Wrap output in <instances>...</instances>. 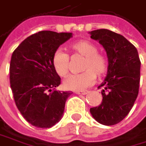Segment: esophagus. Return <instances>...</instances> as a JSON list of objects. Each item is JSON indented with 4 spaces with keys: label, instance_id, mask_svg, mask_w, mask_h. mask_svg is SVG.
<instances>
[{
    "label": "esophagus",
    "instance_id": "obj_1",
    "mask_svg": "<svg viewBox=\"0 0 146 146\" xmlns=\"http://www.w3.org/2000/svg\"><path fill=\"white\" fill-rule=\"evenodd\" d=\"M74 93L77 94H83V95H85V94H88L89 92L88 91H75Z\"/></svg>",
    "mask_w": 146,
    "mask_h": 146
}]
</instances>
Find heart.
<instances>
[{
	"label": "heart",
	"instance_id": "obj_1",
	"mask_svg": "<svg viewBox=\"0 0 146 146\" xmlns=\"http://www.w3.org/2000/svg\"><path fill=\"white\" fill-rule=\"evenodd\" d=\"M72 55L82 57L80 62V74L68 76L63 82L67 90L80 91L90 87L95 80V74L103 76L108 71V59L98 52L96 44L88 40H80L70 46ZM52 66L56 74L60 77L67 75L69 71V57L64 52L57 50L52 57Z\"/></svg>",
	"mask_w": 146,
	"mask_h": 146
}]
</instances>
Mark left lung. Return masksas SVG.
<instances>
[{
  "mask_svg": "<svg viewBox=\"0 0 146 146\" xmlns=\"http://www.w3.org/2000/svg\"><path fill=\"white\" fill-rule=\"evenodd\" d=\"M107 52L108 74L101 87L102 102L90 109L98 123L115 125L131 111L137 97L140 82V59L137 48L120 34L101 29L90 32Z\"/></svg>",
  "mask_w": 146,
  "mask_h": 146,
  "instance_id": "1",
  "label": "left lung"
}]
</instances>
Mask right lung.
<instances>
[{"instance_id":"obj_1","label":"right lung","mask_w":146,"mask_h":146,"mask_svg":"<svg viewBox=\"0 0 146 146\" xmlns=\"http://www.w3.org/2000/svg\"><path fill=\"white\" fill-rule=\"evenodd\" d=\"M72 33L43 31L28 36L11 57L9 80L16 107L27 122L37 128H51L63 115L72 92H60V77L52 66L58 48Z\"/></svg>"}]
</instances>
